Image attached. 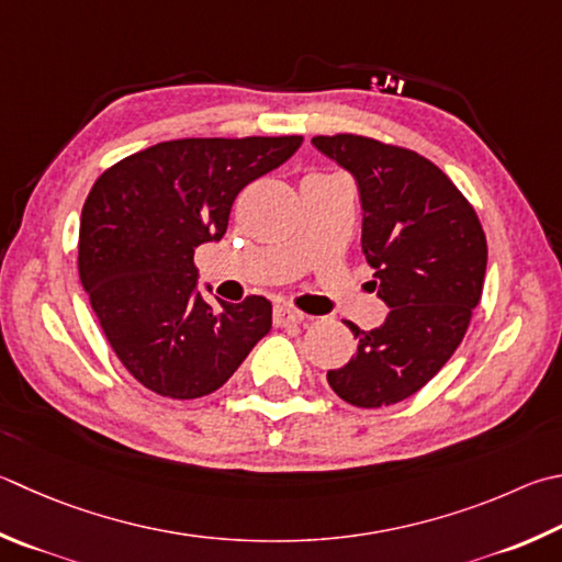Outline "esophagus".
I'll use <instances>...</instances> for the list:
<instances>
[{"label": "esophagus", "mask_w": 562, "mask_h": 562, "mask_svg": "<svg viewBox=\"0 0 562 562\" xmlns=\"http://www.w3.org/2000/svg\"><path fill=\"white\" fill-rule=\"evenodd\" d=\"M272 319H274V326H297L304 322V314L294 307H288V304H278L272 312Z\"/></svg>", "instance_id": "esophagus-1"}]
</instances>
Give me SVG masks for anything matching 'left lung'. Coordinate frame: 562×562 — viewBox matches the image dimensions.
<instances>
[{
  "mask_svg": "<svg viewBox=\"0 0 562 562\" xmlns=\"http://www.w3.org/2000/svg\"><path fill=\"white\" fill-rule=\"evenodd\" d=\"M312 145L359 183L361 248L391 307L379 329L349 322L356 353L326 381L356 407L401 403L464 339L484 290V228L452 179L413 149L361 135H319Z\"/></svg>",
  "mask_w": 562,
  "mask_h": 562,
  "instance_id": "8db88e82",
  "label": "left lung"
}]
</instances>
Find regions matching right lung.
<instances>
[{
    "label": "right lung",
    "instance_id": "obj_1",
    "mask_svg": "<svg viewBox=\"0 0 562 562\" xmlns=\"http://www.w3.org/2000/svg\"><path fill=\"white\" fill-rule=\"evenodd\" d=\"M302 137L159 142L105 169L80 213L78 272L122 366L151 393L193 401L226 383L272 326V304L201 297L193 252L221 240L238 193Z\"/></svg>",
    "mask_w": 562,
    "mask_h": 562
}]
</instances>
